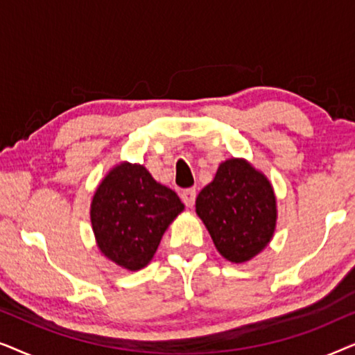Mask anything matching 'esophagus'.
I'll return each mask as SVG.
<instances>
[{
    "label": "esophagus",
    "mask_w": 355,
    "mask_h": 355,
    "mask_svg": "<svg viewBox=\"0 0 355 355\" xmlns=\"http://www.w3.org/2000/svg\"><path fill=\"white\" fill-rule=\"evenodd\" d=\"M196 197H197L196 189H186V191H182V193H181L182 202L186 203L187 207H192L193 203H196Z\"/></svg>",
    "instance_id": "1"
}]
</instances>
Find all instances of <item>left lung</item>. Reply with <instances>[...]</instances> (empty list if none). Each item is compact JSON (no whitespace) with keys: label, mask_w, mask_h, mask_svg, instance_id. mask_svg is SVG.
<instances>
[{"label":"left lung","mask_w":355,"mask_h":355,"mask_svg":"<svg viewBox=\"0 0 355 355\" xmlns=\"http://www.w3.org/2000/svg\"><path fill=\"white\" fill-rule=\"evenodd\" d=\"M196 211L218 252L244 263L268 245L276 227V197L263 173L249 162L231 158L197 196Z\"/></svg>","instance_id":"left-lung-1"}]
</instances>
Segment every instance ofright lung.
Instances as JSON below:
<instances>
[{
    "instance_id": "obj_1",
    "label": "right lung",
    "mask_w": 355,
    "mask_h": 355,
    "mask_svg": "<svg viewBox=\"0 0 355 355\" xmlns=\"http://www.w3.org/2000/svg\"><path fill=\"white\" fill-rule=\"evenodd\" d=\"M184 210L176 192L155 181L137 163H121L96 187L90 220L98 249L129 271L153 259L159 241Z\"/></svg>"
}]
</instances>
